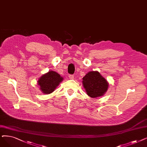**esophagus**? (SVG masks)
Here are the masks:
<instances>
[{
	"label": "esophagus",
	"mask_w": 147,
	"mask_h": 147,
	"mask_svg": "<svg viewBox=\"0 0 147 147\" xmlns=\"http://www.w3.org/2000/svg\"><path fill=\"white\" fill-rule=\"evenodd\" d=\"M69 78L70 79V80H73L74 78V75H69Z\"/></svg>",
	"instance_id": "1"
}]
</instances>
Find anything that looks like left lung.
Here are the masks:
<instances>
[{
    "mask_svg": "<svg viewBox=\"0 0 147 147\" xmlns=\"http://www.w3.org/2000/svg\"><path fill=\"white\" fill-rule=\"evenodd\" d=\"M83 84L87 94L91 98L102 96L109 86L108 82L96 71L88 72L83 78Z\"/></svg>",
    "mask_w": 147,
    "mask_h": 147,
    "instance_id": "1",
    "label": "left lung"
}]
</instances>
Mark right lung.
Masks as SVG:
<instances>
[{
    "label": "right lung",
    "instance_id": "right-lung-1",
    "mask_svg": "<svg viewBox=\"0 0 147 147\" xmlns=\"http://www.w3.org/2000/svg\"><path fill=\"white\" fill-rule=\"evenodd\" d=\"M63 80V78L56 72L49 71L39 79L38 84L43 93L49 94L55 90Z\"/></svg>",
    "mask_w": 147,
    "mask_h": 147
}]
</instances>
